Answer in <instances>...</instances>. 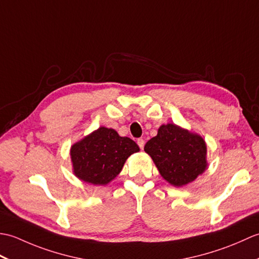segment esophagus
I'll list each match as a JSON object with an SVG mask.
<instances>
[{
  "label": "esophagus",
  "instance_id": "esophagus-1",
  "mask_svg": "<svg viewBox=\"0 0 259 259\" xmlns=\"http://www.w3.org/2000/svg\"><path fill=\"white\" fill-rule=\"evenodd\" d=\"M137 144H138V146L140 147L141 150L144 149V147H145V140L144 139H138V141H137Z\"/></svg>",
  "mask_w": 259,
  "mask_h": 259
}]
</instances>
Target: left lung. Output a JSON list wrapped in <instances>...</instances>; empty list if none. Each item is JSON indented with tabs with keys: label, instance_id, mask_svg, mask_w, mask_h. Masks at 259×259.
I'll use <instances>...</instances> for the list:
<instances>
[{
	"label": "left lung",
	"instance_id": "1",
	"mask_svg": "<svg viewBox=\"0 0 259 259\" xmlns=\"http://www.w3.org/2000/svg\"><path fill=\"white\" fill-rule=\"evenodd\" d=\"M159 172L175 187L194 181L207 169V146L199 135L167 123L145 146Z\"/></svg>",
	"mask_w": 259,
	"mask_h": 259
}]
</instances>
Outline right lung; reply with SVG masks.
<instances>
[{
  "label": "right lung",
  "mask_w": 259,
  "mask_h": 259,
  "mask_svg": "<svg viewBox=\"0 0 259 259\" xmlns=\"http://www.w3.org/2000/svg\"><path fill=\"white\" fill-rule=\"evenodd\" d=\"M140 149L128 137L100 126L71 147L73 172L79 179L92 185H107L122 170L133 153Z\"/></svg>",
  "instance_id": "obj_1"
}]
</instances>
